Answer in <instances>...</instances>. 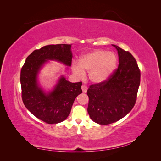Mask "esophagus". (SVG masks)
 Wrapping results in <instances>:
<instances>
[{
  "label": "esophagus",
  "instance_id": "34e87169",
  "mask_svg": "<svg viewBox=\"0 0 161 161\" xmlns=\"http://www.w3.org/2000/svg\"><path fill=\"white\" fill-rule=\"evenodd\" d=\"M81 88H82V92H86V91H87V86L85 85H82V86H81Z\"/></svg>",
  "mask_w": 161,
  "mask_h": 161
}]
</instances>
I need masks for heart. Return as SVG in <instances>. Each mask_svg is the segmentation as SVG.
Here are the masks:
<instances>
[{
  "mask_svg": "<svg viewBox=\"0 0 161 161\" xmlns=\"http://www.w3.org/2000/svg\"><path fill=\"white\" fill-rule=\"evenodd\" d=\"M117 65V58L113 52L95 50L82 56L79 63L74 62L72 69L80 79L89 72V79L93 83H101L108 80L114 72Z\"/></svg>",
  "mask_w": 161,
  "mask_h": 161,
  "instance_id": "heart-1",
  "label": "heart"
}]
</instances>
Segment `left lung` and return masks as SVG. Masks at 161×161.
<instances>
[{"label": "left lung", "instance_id": "1", "mask_svg": "<svg viewBox=\"0 0 161 161\" xmlns=\"http://www.w3.org/2000/svg\"><path fill=\"white\" fill-rule=\"evenodd\" d=\"M119 65L108 80L91 85L87 90V111L91 119L108 125L123 118L136 103L140 83V71L134 56L118 46Z\"/></svg>", "mask_w": 161, "mask_h": 161}]
</instances>
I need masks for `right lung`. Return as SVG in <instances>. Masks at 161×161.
<instances>
[{
	"instance_id": "add662e5",
	"label": "right lung",
	"mask_w": 161,
	"mask_h": 161,
	"mask_svg": "<svg viewBox=\"0 0 161 161\" xmlns=\"http://www.w3.org/2000/svg\"><path fill=\"white\" fill-rule=\"evenodd\" d=\"M70 44L43 46L28 56L21 70L22 100L37 118L50 124H58L69 115L76 97L82 93V82H70L62 76L54 89L46 93L37 83V74L47 60H56L68 66L72 64Z\"/></svg>"
}]
</instances>
